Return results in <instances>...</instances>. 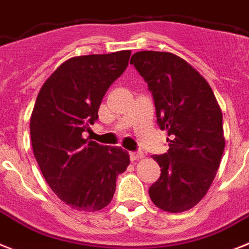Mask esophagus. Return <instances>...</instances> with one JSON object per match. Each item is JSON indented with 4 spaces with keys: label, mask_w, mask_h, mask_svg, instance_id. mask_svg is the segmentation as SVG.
I'll return each instance as SVG.
<instances>
[{
    "label": "esophagus",
    "mask_w": 249,
    "mask_h": 249,
    "mask_svg": "<svg viewBox=\"0 0 249 249\" xmlns=\"http://www.w3.org/2000/svg\"><path fill=\"white\" fill-rule=\"evenodd\" d=\"M129 157H131V161H136L142 159L143 154H141V152H129Z\"/></svg>",
    "instance_id": "esophagus-1"
}]
</instances>
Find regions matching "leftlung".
<instances>
[{
	"instance_id": "obj_1",
	"label": "left lung",
	"mask_w": 249,
	"mask_h": 249,
	"mask_svg": "<svg viewBox=\"0 0 249 249\" xmlns=\"http://www.w3.org/2000/svg\"><path fill=\"white\" fill-rule=\"evenodd\" d=\"M129 64L147 82L157 123L170 136L166 154L154 156L161 176L148 189L151 200L163 212H186L205 196L219 169L226 146L220 106L205 78L173 53L139 52Z\"/></svg>"
}]
</instances>
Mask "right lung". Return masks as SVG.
<instances>
[{"label":"right lung","instance_id":"right-lung-1","mask_svg":"<svg viewBox=\"0 0 249 249\" xmlns=\"http://www.w3.org/2000/svg\"><path fill=\"white\" fill-rule=\"evenodd\" d=\"M129 55L131 50H121L68 59L36 98L30 118L34 155L49 186L73 209L97 212L107 207L117 176L129 165L126 150L82 135L98 120L102 99L124 71Z\"/></svg>","mask_w":249,"mask_h":249}]
</instances>
